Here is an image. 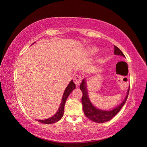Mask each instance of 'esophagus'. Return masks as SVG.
Listing matches in <instances>:
<instances>
[{"label": "esophagus", "mask_w": 147, "mask_h": 147, "mask_svg": "<svg viewBox=\"0 0 147 147\" xmlns=\"http://www.w3.org/2000/svg\"><path fill=\"white\" fill-rule=\"evenodd\" d=\"M82 80V77L81 75H75V76L74 77V82L75 84H76L77 86H78L79 84L81 83Z\"/></svg>", "instance_id": "1"}]
</instances>
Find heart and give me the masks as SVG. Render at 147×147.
Returning <instances> with one entry per match:
<instances>
[{"mask_svg": "<svg viewBox=\"0 0 147 147\" xmlns=\"http://www.w3.org/2000/svg\"><path fill=\"white\" fill-rule=\"evenodd\" d=\"M97 51L96 48H90L89 49V51L91 53V54H94V53H96Z\"/></svg>", "mask_w": 147, "mask_h": 147, "instance_id": "obj_1", "label": "heart"}]
</instances>
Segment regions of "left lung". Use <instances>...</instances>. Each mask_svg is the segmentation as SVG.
I'll return each instance as SVG.
<instances>
[{"mask_svg": "<svg viewBox=\"0 0 147 147\" xmlns=\"http://www.w3.org/2000/svg\"><path fill=\"white\" fill-rule=\"evenodd\" d=\"M114 54L115 55H119L125 57L123 52L117 47L114 46ZM86 84V83L85 80L83 79L82 82L80 84V87L83 93L82 103L83 105V112L88 118L91 120V121L97 123H105L109 121L111 119H112L119 112V110H121L123 106L125 104V102L127 99L129 92L130 87L128 88L125 99L121 102V104H119L117 107H115V109L111 110H103L95 107L92 104L90 100V98H89Z\"/></svg>", "mask_w": 147, "mask_h": 147, "instance_id": "left-lung-1", "label": "left lung"}]
</instances>
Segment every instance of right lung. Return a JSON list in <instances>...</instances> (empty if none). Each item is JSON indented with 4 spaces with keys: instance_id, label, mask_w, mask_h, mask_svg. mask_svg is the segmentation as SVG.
Returning <instances> with one entry per match:
<instances>
[{
    "instance_id": "1",
    "label": "right lung",
    "mask_w": 147,
    "mask_h": 147,
    "mask_svg": "<svg viewBox=\"0 0 147 147\" xmlns=\"http://www.w3.org/2000/svg\"><path fill=\"white\" fill-rule=\"evenodd\" d=\"M75 87H76V86H75V84L74 83L73 80L70 81V82L68 84V86H67V88H65V90L64 91L60 106H59L58 110H57V112L56 113V114L54 115V116H53L52 117H51L50 118L45 119H42V120L36 119L37 121L40 122L42 123H43V124H53V123H55L57 121H58L62 117H63V115H64V105H65V101H66L67 99V97L69 96V94L71 93V92H72L74 90Z\"/></svg>"
}]
</instances>
